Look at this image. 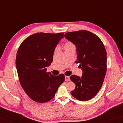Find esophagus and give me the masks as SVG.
Here are the masks:
<instances>
[{
    "label": "esophagus",
    "instance_id": "1",
    "mask_svg": "<svg viewBox=\"0 0 123 123\" xmlns=\"http://www.w3.org/2000/svg\"><path fill=\"white\" fill-rule=\"evenodd\" d=\"M70 77L68 76H65V81H70Z\"/></svg>",
    "mask_w": 123,
    "mask_h": 123
}]
</instances>
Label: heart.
Here are the masks:
<instances>
[{
  "instance_id": "b5f03b06",
  "label": "heart",
  "mask_w": 123,
  "mask_h": 123,
  "mask_svg": "<svg viewBox=\"0 0 123 123\" xmlns=\"http://www.w3.org/2000/svg\"><path fill=\"white\" fill-rule=\"evenodd\" d=\"M75 48L74 47V45L73 43L72 42H71L70 41H67L65 43V44L64 45V51H66L68 50H69L71 48ZM57 48H56V49Z\"/></svg>"
}]
</instances>
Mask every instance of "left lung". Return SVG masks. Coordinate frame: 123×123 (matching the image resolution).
<instances>
[{
	"label": "left lung",
	"instance_id": "1",
	"mask_svg": "<svg viewBox=\"0 0 123 123\" xmlns=\"http://www.w3.org/2000/svg\"><path fill=\"white\" fill-rule=\"evenodd\" d=\"M64 37L76 47V63H80L81 78L72 75L71 81L75 88L72 96L81 101L92 99L100 90L107 70V53L104 44L98 36L90 31L79 30L65 33Z\"/></svg>",
	"mask_w": 123,
	"mask_h": 123
}]
</instances>
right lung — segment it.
Instances as JSON below:
<instances>
[{
    "label": "right lung",
    "instance_id": "add662e5",
    "mask_svg": "<svg viewBox=\"0 0 123 123\" xmlns=\"http://www.w3.org/2000/svg\"><path fill=\"white\" fill-rule=\"evenodd\" d=\"M64 32L36 33L21 43L17 51L16 65L20 83L34 101L45 103L52 99L64 81L63 74L58 76L47 72L53 61L57 44Z\"/></svg>",
    "mask_w": 123,
    "mask_h": 123
}]
</instances>
